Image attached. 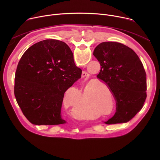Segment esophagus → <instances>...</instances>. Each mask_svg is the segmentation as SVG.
I'll use <instances>...</instances> for the list:
<instances>
[{"mask_svg":"<svg viewBox=\"0 0 160 160\" xmlns=\"http://www.w3.org/2000/svg\"><path fill=\"white\" fill-rule=\"evenodd\" d=\"M82 77L84 79V80H88V77H89V74L87 73V72H83L82 73Z\"/></svg>","mask_w":160,"mask_h":160,"instance_id":"1","label":"esophagus"}]
</instances>
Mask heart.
Segmentation results:
<instances>
[{
	"label": "heart",
	"instance_id": "heart-1",
	"mask_svg": "<svg viewBox=\"0 0 160 160\" xmlns=\"http://www.w3.org/2000/svg\"><path fill=\"white\" fill-rule=\"evenodd\" d=\"M77 109L78 110H80V111H82V112L85 113V114H88V110L85 108V107L82 106V107H77Z\"/></svg>",
	"mask_w": 160,
	"mask_h": 160
}]
</instances>
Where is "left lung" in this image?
<instances>
[{"label":"left lung","mask_w":160,"mask_h":160,"mask_svg":"<svg viewBox=\"0 0 160 160\" xmlns=\"http://www.w3.org/2000/svg\"><path fill=\"white\" fill-rule=\"evenodd\" d=\"M94 56L101 64L97 77L109 88L117 100V112L106 124L130 121L141 110L146 99V74L137 54L113 42L99 43Z\"/></svg>","instance_id":"obj_1"}]
</instances>
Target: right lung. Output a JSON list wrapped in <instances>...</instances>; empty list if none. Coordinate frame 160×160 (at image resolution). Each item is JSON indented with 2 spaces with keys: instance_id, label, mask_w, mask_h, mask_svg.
<instances>
[{
  "instance_id": "add662e5",
  "label": "right lung",
  "mask_w": 160,
  "mask_h": 160,
  "mask_svg": "<svg viewBox=\"0 0 160 160\" xmlns=\"http://www.w3.org/2000/svg\"><path fill=\"white\" fill-rule=\"evenodd\" d=\"M81 75L64 42L44 40L33 45L22 54L15 74L14 96L22 114L37 125L66 123L61 117L64 94Z\"/></svg>"
}]
</instances>
